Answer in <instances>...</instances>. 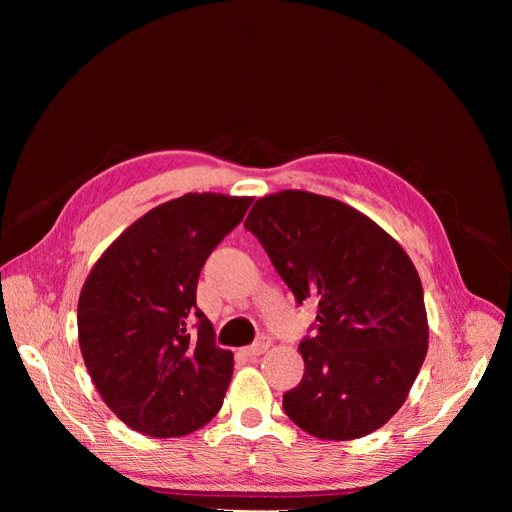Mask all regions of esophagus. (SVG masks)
<instances>
[{"label": "esophagus", "instance_id": "1", "mask_svg": "<svg viewBox=\"0 0 512 512\" xmlns=\"http://www.w3.org/2000/svg\"><path fill=\"white\" fill-rule=\"evenodd\" d=\"M269 346H271V337L262 335V337L256 339V342L250 348H245V354L247 356H260V354H265L269 350Z\"/></svg>", "mask_w": 512, "mask_h": 512}]
</instances>
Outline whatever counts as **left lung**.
Segmentation results:
<instances>
[{"instance_id":"1","label":"left lung","mask_w":512,"mask_h":512,"mask_svg":"<svg viewBox=\"0 0 512 512\" xmlns=\"http://www.w3.org/2000/svg\"><path fill=\"white\" fill-rule=\"evenodd\" d=\"M299 303L318 305L284 412L320 440H356L404 406L429 339L421 277L389 232L303 190L258 198L245 220Z\"/></svg>"}]
</instances>
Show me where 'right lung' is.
<instances>
[{
    "mask_svg": "<svg viewBox=\"0 0 512 512\" xmlns=\"http://www.w3.org/2000/svg\"><path fill=\"white\" fill-rule=\"evenodd\" d=\"M250 196L185 194L138 218L106 247L79 297V346L104 404L151 438H179L220 412L232 352L196 307L205 260Z\"/></svg>",
    "mask_w": 512,
    "mask_h": 512,
    "instance_id": "obj_1",
    "label": "right lung"
}]
</instances>
